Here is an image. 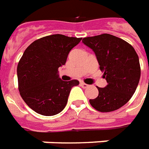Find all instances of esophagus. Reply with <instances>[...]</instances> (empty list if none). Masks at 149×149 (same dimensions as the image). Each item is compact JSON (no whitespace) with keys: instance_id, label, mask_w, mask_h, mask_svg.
Instances as JSON below:
<instances>
[{"instance_id":"1","label":"esophagus","mask_w":149,"mask_h":149,"mask_svg":"<svg viewBox=\"0 0 149 149\" xmlns=\"http://www.w3.org/2000/svg\"><path fill=\"white\" fill-rule=\"evenodd\" d=\"M80 85L83 87L84 88H88V86L89 85L87 84H85V83H84V82H80Z\"/></svg>"}]
</instances>
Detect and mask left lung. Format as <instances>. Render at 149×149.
<instances>
[{
	"instance_id": "8db88e82",
	"label": "left lung",
	"mask_w": 149,
	"mask_h": 149,
	"mask_svg": "<svg viewBox=\"0 0 149 149\" xmlns=\"http://www.w3.org/2000/svg\"><path fill=\"white\" fill-rule=\"evenodd\" d=\"M82 41L94 51L107 81L105 88L96 87L99 94L89 100L90 104L103 113L118 109L130 100L139 84L140 65L135 49L109 34L85 37Z\"/></svg>"
}]
</instances>
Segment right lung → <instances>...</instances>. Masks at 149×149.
<instances>
[{"instance_id": "add662e5", "label": "right lung", "mask_w": 149, "mask_h": 149, "mask_svg": "<svg viewBox=\"0 0 149 149\" xmlns=\"http://www.w3.org/2000/svg\"><path fill=\"white\" fill-rule=\"evenodd\" d=\"M82 38L51 35L35 40L26 49L17 67L20 96L31 109L44 116L61 112L76 79L63 81L58 68L65 64L70 51Z\"/></svg>"}]
</instances>
